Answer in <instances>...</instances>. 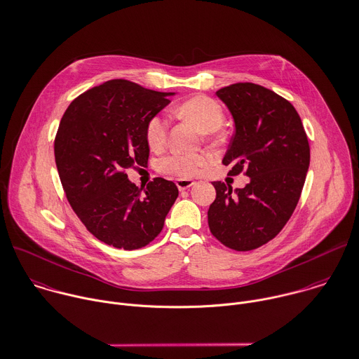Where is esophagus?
Segmentation results:
<instances>
[{
  "label": "esophagus",
  "instance_id": "34e87169",
  "mask_svg": "<svg viewBox=\"0 0 359 359\" xmlns=\"http://www.w3.org/2000/svg\"><path fill=\"white\" fill-rule=\"evenodd\" d=\"M196 182L194 180H190V179H177L176 180V186L179 190H186L189 187H191Z\"/></svg>",
  "mask_w": 359,
  "mask_h": 359
}]
</instances>
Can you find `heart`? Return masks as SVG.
I'll list each match as a JSON object with an SVG mask.
<instances>
[{
    "mask_svg": "<svg viewBox=\"0 0 359 359\" xmlns=\"http://www.w3.org/2000/svg\"><path fill=\"white\" fill-rule=\"evenodd\" d=\"M176 113L191 121L200 131L212 133L221 128L224 123L222 107L207 96H194L183 102ZM168 140V121L163 116H154L147 126V141L154 151H159L166 145ZM207 163L203 154H173L161 162L163 172L177 177H191L200 173L201 168Z\"/></svg>",
    "mask_w": 359,
    "mask_h": 359,
    "instance_id": "b5f03b06",
    "label": "heart"
}]
</instances>
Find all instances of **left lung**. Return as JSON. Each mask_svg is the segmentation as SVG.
<instances>
[{"label":"left lung","mask_w":359,"mask_h":359,"mask_svg":"<svg viewBox=\"0 0 359 359\" xmlns=\"http://www.w3.org/2000/svg\"><path fill=\"white\" fill-rule=\"evenodd\" d=\"M235 121L222 159L229 175L249 183L232 190L212 182L217 197L208 210L211 233L226 248L248 252L274 239L291 218L311 162V148L295 107L276 92L252 82L217 90Z\"/></svg>","instance_id":"8db88e82"}]
</instances>
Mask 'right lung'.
<instances>
[{"instance_id":"1","label":"right lung","mask_w":359,"mask_h":359,"mask_svg":"<svg viewBox=\"0 0 359 359\" xmlns=\"http://www.w3.org/2000/svg\"><path fill=\"white\" fill-rule=\"evenodd\" d=\"M172 95L111 79L74 99L60 121L54 156L67 200L86 229L109 246H147L179 196L170 180L156 177L138 189L126 173L148 163V121Z\"/></svg>"}]
</instances>
